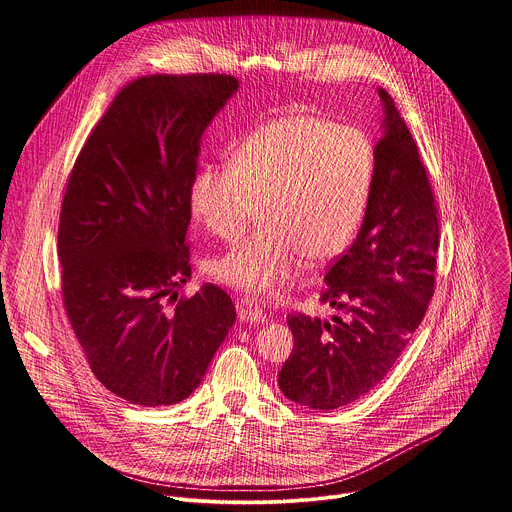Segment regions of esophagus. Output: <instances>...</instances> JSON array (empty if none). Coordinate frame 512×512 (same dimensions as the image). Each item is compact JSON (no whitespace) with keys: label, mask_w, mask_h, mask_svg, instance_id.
<instances>
[{"label":"esophagus","mask_w":512,"mask_h":512,"mask_svg":"<svg viewBox=\"0 0 512 512\" xmlns=\"http://www.w3.org/2000/svg\"><path fill=\"white\" fill-rule=\"evenodd\" d=\"M237 316H239L241 322H249V324H263V322H267V314L251 298L237 300Z\"/></svg>","instance_id":"obj_1"}]
</instances>
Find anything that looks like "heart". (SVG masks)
Segmentation results:
<instances>
[{
	"instance_id": "b5f03b06",
	"label": "heart",
	"mask_w": 512,
	"mask_h": 512,
	"mask_svg": "<svg viewBox=\"0 0 512 512\" xmlns=\"http://www.w3.org/2000/svg\"><path fill=\"white\" fill-rule=\"evenodd\" d=\"M373 180L371 143L358 129L287 115L257 129L231 168H202L192 214L214 237H243L261 208L263 229L210 261V273L249 296L271 298L340 255L356 235Z\"/></svg>"
}]
</instances>
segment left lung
<instances>
[{
  "label": "left lung",
  "instance_id": "8db88e82",
  "mask_svg": "<svg viewBox=\"0 0 512 512\" xmlns=\"http://www.w3.org/2000/svg\"><path fill=\"white\" fill-rule=\"evenodd\" d=\"M362 227L326 271L320 302L330 320L287 314L294 350L279 389L312 409L350 405L379 385L421 324L435 285L437 204L409 127L391 95Z\"/></svg>",
  "mask_w": 512,
  "mask_h": 512
}]
</instances>
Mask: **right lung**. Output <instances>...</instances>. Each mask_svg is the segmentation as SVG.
I'll use <instances>...</instances> for the list:
<instances>
[{
	"label": "right lung",
	"instance_id": "obj_1",
	"mask_svg": "<svg viewBox=\"0 0 512 512\" xmlns=\"http://www.w3.org/2000/svg\"><path fill=\"white\" fill-rule=\"evenodd\" d=\"M231 75H150L125 85L72 166L60 223V291L93 375L117 397L186 399L235 324L225 289L192 275L190 192L204 129Z\"/></svg>",
	"mask_w": 512,
	"mask_h": 512
}]
</instances>
